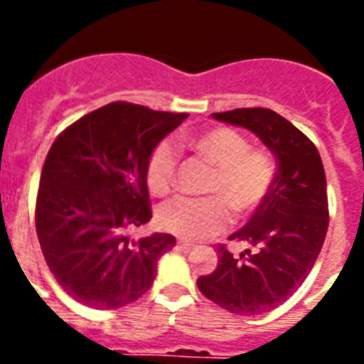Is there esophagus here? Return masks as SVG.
<instances>
[{
	"label": "esophagus",
	"instance_id": "esophagus-1",
	"mask_svg": "<svg viewBox=\"0 0 364 364\" xmlns=\"http://www.w3.org/2000/svg\"><path fill=\"white\" fill-rule=\"evenodd\" d=\"M176 247H178L180 252H184V253H188V252H189V250H191V247H193V244L186 242V240H178V244H176Z\"/></svg>",
	"mask_w": 364,
	"mask_h": 364
}]
</instances>
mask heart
Masks as SVG:
<instances>
[{"label":"heart","instance_id":"1","mask_svg":"<svg viewBox=\"0 0 364 364\" xmlns=\"http://www.w3.org/2000/svg\"><path fill=\"white\" fill-rule=\"evenodd\" d=\"M202 160L215 167V176L208 186V198L178 197L160 208V226L182 239L198 240L224 231L230 224V205L235 215L253 213L268 197L273 184L269 154L250 149V142L231 127H213L189 142ZM178 151L171 142H160L147 162V188L156 197H164L175 184Z\"/></svg>","mask_w":364,"mask_h":364}]
</instances>
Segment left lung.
I'll use <instances>...</instances> for the list:
<instances>
[{
    "label": "left lung",
    "instance_id": "1",
    "mask_svg": "<svg viewBox=\"0 0 364 364\" xmlns=\"http://www.w3.org/2000/svg\"><path fill=\"white\" fill-rule=\"evenodd\" d=\"M224 124L252 131L277 160L268 197L230 240L239 257L218 246L217 269L198 277L202 295L237 315L277 308L304 282L328 231L326 175L317 147L272 109L213 112Z\"/></svg>",
    "mask_w": 364,
    "mask_h": 364
}]
</instances>
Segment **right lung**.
<instances>
[{"label": "right lung", "mask_w": 364, "mask_h": 364, "mask_svg": "<svg viewBox=\"0 0 364 364\" xmlns=\"http://www.w3.org/2000/svg\"><path fill=\"white\" fill-rule=\"evenodd\" d=\"M186 118L112 102L54 140L41 169L36 231L47 266L74 301L117 310L151 288L175 237L133 240L127 230L151 220L147 162Z\"/></svg>", "instance_id": "right-lung-1"}]
</instances>
